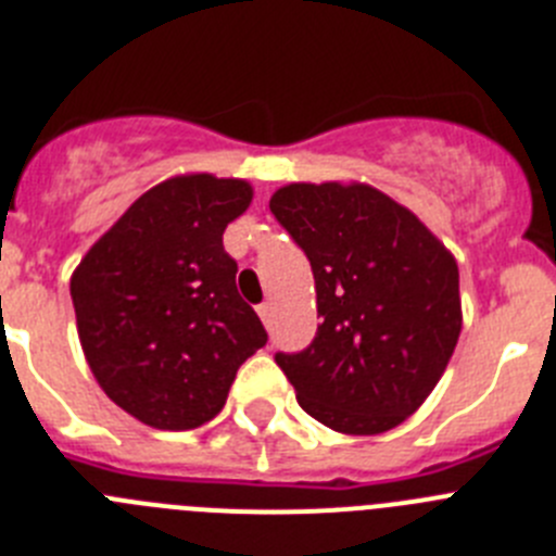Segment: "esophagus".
Masks as SVG:
<instances>
[{
  "label": "esophagus",
  "instance_id": "esophagus-1",
  "mask_svg": "<svg viewBox=\"0 0 556 556\" xmlns=\"http://www.w3.org/2000/svg\"><path fill=\"white\" fill-rule=\"evenodd\" d=\"M258 317H262L264 326H269V320H273V303H262V306H258Z\"/></svg>",
  "mask_w": 556,
  "mask_h": 556
}]
</instances>
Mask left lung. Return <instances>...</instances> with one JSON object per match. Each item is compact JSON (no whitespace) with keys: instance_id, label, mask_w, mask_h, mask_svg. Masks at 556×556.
I'll return each mask as SVG.
<instances>
[{"instance_id":"left-lung-1","label":"left lung","mask_w":556,"mask_h":556,"mask_svg":"<svg viewBox=\"0 0 556 556\" xmlns=\"http://www.w3.org/2000/svg\"><path fill=\"white\" fill-rule=\"evenodd\" d=\"M269 211L308 255L323 323L275 362L323 426H401L443 378L462 331L459 267L406 205L367 184H289Z\"/></svg>"}]
</instances>
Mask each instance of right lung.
Returning <instances> with one entry per match:
<instances>
[{"label": "right lung", "mask_w": 556, "mask_h": 556, "mask_svg": "<svg viewBox=\"0 0 556 556\" xmlns=\"http://www.w3.org/2000/svg\"><path fill=\"white\" fill-rule=\"evenodd\" d=\"M250 203L248 180L175 175L144 191L72 273L77 337L97 384L152 429L208 424L236 370L267 342L223 248Z\"/></svg>", "instance_id": "obj_1"}]
</instances>
